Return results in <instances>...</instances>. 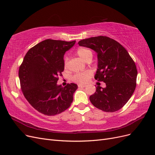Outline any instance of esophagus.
Here are the masks:
<instances>
[{
    "label": "esophagus",
    "instance_id": "1",
    "mask_svg": "<svg viewBox=\"0 0 155 155\" xmlns=\"http://www.w3.org/2000/svg\"><path fill=\"white\" fill-rule=\"evenodd\" d=\"M85 87H86L85 85H78V87H79V88H81V87L85 88Z\"/></svg>",
    "mask_w": 155,
    "mask_h": 155
}]
</instances>
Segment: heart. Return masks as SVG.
<instances>
[{"mask_svg": "<svg viewBox=\"0 0 155 155\" xmlns=\"http://www.w3.org/2000/svg\"><path fill=\"white\" fill-rule=\"evenodd\" d=\"M77 54L79 58L82 59L84 61L87 63L91 62L93 58V52L90 49L87 48H79L77 50ZM68 64V58H64V66L66 68ZM92 75V73L90 70H87L85 72L80 73H77L74 74L72 78V81L79 84H84L88 82Z\"/></svg>", "mask_w": 155, "mask_h": 155, "instance_id": "1", "label": "heart"}]
</instances>
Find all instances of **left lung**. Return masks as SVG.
<instances>
[{
  "label": "left lung",
  "instance_id": "8db88e82",
  "mask_svg": "<svg viewBox=\"0 0 155 155\" xmlns=\"http://www.w3.org/2000/svg\"><path fill=\"white\" fill-rule=\"evenodd\" d=\"M79 45L91 48L97 54L94 78L105 83L96 87L90 96L97 109L112 112L121 109L132 96L137 86V69L128 51L118 42L107 36H97L79 41Z\"/></svg>",
  "mask_w": 155,
  "mask_h": 155
}]
</instances>
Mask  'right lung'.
Here are the masks:
<instances>
[{"label":"right lung","instance_id":"obj_1","mask_svg":"<svg viewBox=\"0 0 155 155\" xmlns=\"http://www.w3.org/2000/svg\"><path fill=\"white\" fill-rule=\"evenodd\" d=\"M76 41L46 39L30 48L18 70L22 92L29 104L45 115L67 110L78 88L75 83L63 87L57 82L64 70V55Z\"/></svg>","mask_w":155,"mask_h":155}]
</instances>
